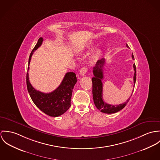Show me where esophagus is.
I'll use <instances>...</instances> for the list:
<instances>
[{
  "mask_svg": "<svg viewBox=\"0 0 160 160\" xmlns=\"http://www.w3.org/2000/svg\"><path fill=\"white\" fill-rule=\"evenodd\" d=\"M87 71H88V69L86 67L82 68L80 70V74L81 76H84V75H85V74H86Z\"/></svg>",
  "mask_w": 160,
  "mask_h": 160,
  "instance_id": "obj_1",
  "label": "esophagus"
}]
</instances>
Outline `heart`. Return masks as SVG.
Listing matches in <instances>:
<instances>
[{
    "mask_svg": "<svg viewBox=\"0 0 160 160\" xmlns=\"http://www.w3.org/2000/svg\"><path fill=\"white\" fill-rule=\"evenodd\" d=\"M90 48H91V45H88V46H87V47H86L82 48V49L81 50V51L83 52V51L85 50V49H89ZM98 55H99V52H96L92 56V57H91V61H92V62H93V61H95L97 59V58H98Z\"/></svg>",
    "mask_w": 160,
    "mask_h": 160,
    "instance_id": "b5f03b06",
    "label": "heart"
}]
</instances>
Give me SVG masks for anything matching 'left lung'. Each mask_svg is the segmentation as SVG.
Listing matches in <instances>:
<instances>
[{
	"instance_id": "left-lung-1",
	"label": "left lung",
	"mask_w": 160,
	"mask_h": 160,
	"mask_svg": "<svg viewBox=\"0 0 160 160\" xmlns=\"http://www.w3.org/2000/svg\"><path fill=\"white\" fill-rule=\"evenodd\" d=\"M126 47L128 48V45L126 44ZM132 59L134 60V58L133 54L132 53ZM105 59L102 58V59L98 60L96 64L95 67L93 68V77L92 78V97L94 103L98 110H99L101 112L105 113H116L122 109H123L126 105L129 102L130 98L123 104H120L119 105H111L108 104L104 102L102 97V91H103V85L102 82V80L103 79V68L105 64ZM133 68L134 70V86L136 83V68L135 64H133ZM134 91V89H133Z\"/></svg>"
}]
</instances>
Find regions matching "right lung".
<instances>
[{
    "label": "right lung",
    "mask_w": 160,
    "mask_h": 160,
    "mask_svg": "<svg viewBox=\"0 0 160 160\" xmlns=\"http://www.w3.org/2000/svg\"><path fill=\"white\" fill-rule=\"evenodd\" d=\"M43 38H39L35 47L30 54L29 65L34 52L41 46ZM28 69L29 70V68L28 67ZM77 82V79L74 72H67L57 88L50 93H43L33 88L29 82L28 72L26 74L27 88L33 102L43 113L54 117L64 113L71 106L72 91Z\"/></svg>",
    "instance_id": "obj_1"
}]
</instances>
